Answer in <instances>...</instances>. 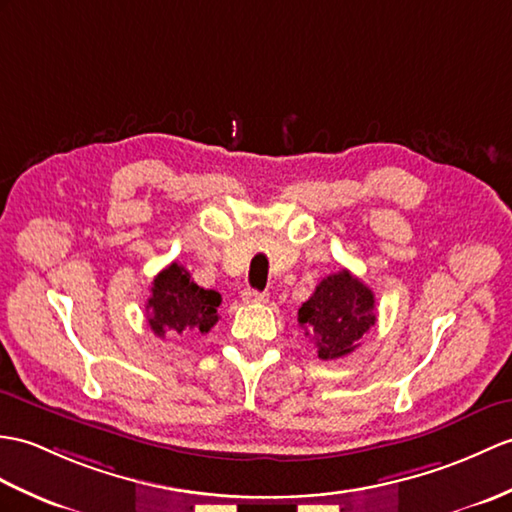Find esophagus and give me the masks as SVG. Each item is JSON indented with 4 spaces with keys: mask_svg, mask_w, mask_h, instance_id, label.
I'll use <instances>...</instances> for the list:
<instances>
[{
    "mask_svg": "<svg viewBox=\"0 0 512 512\" xmlns=\"http://www.w3.org/2000/svg\"><path fill=\"white\" fill-rule=\"evenodd\" d=\"M242 299H244V303H266V301H268V294H266V292H257V290L246 288V290L242 292Z\"/></svg>",
    "mask_w": 512,
    "mask_h": 512,
    "instance_id": "esophagus-1",
    "label": "esophagus"
}]
</instances>
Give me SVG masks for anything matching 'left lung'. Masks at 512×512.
Returning a JSON list of instances; mask_svg holds the SVG:
<instances>
[{
	"label": "left lung",
	"instance_id": "left-lung-1",
	"mask_svg": "<svg viewBox=\"0 0 512 512\" xmlns=\"http://www.w3.org/2000/svg\"><path fill=\"white\" fill-rule=\"evenodd\" d=\"M375 294L349 270L329 275L299 310V325L312 336L320 360H338L355 351L375 325Z\"/></svg>",
	"mask_w": 512,
	"mask_h": 512
}]
</instances>
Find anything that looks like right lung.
Masks as SVG:
<instances>
[{
    "label": "right lung",
    "mask_w": 512,
    "mask_h": 512,
    "mask_svg": "<svg viewBox=\"0 0 512 512\" xmlns=\"http://www.w3.org/2000/svg\"><path fill=\"white\" fill-rule=\"evenodd\" d=\"M222 296L216 290H205L192 275L172 261L152 281L150 299L146 303L148 325L154 336H181L183 331H207L218 323V307Z\"/></svg>",
    "instance_id": "right-lung-1"
}]
</instances>
